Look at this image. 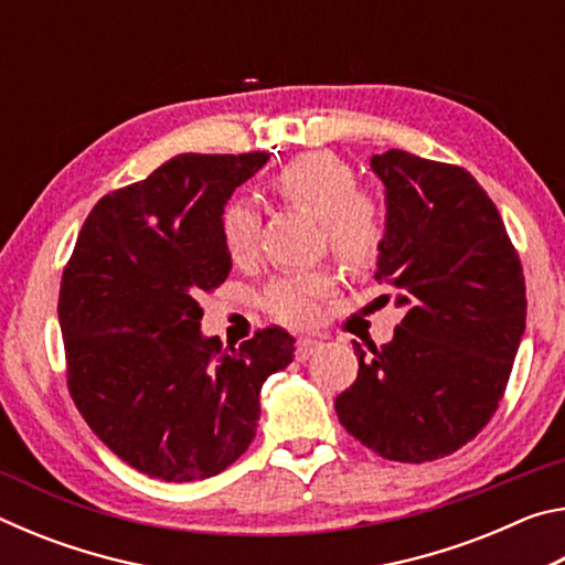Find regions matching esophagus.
I'll return each mask as SVG.
<instances>
[{
    "label": "esophagus",
    "instance_id": "1",
    "mask_svg": "<svg viewBox=\"0 0 565 565\" xmlns=\"http://www.w3.org/2000/svg\"><path fill=\"white\" fill-rule=\"evenodd\" d=\"M317 349H321V341H317V339H301L299 343H296V359L306 361Z\"/></svg>",
    "mask_w": 565,
    "mask_h": 565
}]
</instances>
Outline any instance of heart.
Here are the masks:
<instances>
[{"instance_id": "1", "label": "heart", "mask_w": 565, "mask_h": 565, "mask_svg": "<svg viewBox=\"0 0 565 565\" xmlns=\"http://www.w3.org/2000/svg\"><path fill=\"white\" fill-rule=\"evenodd\" d=\"M271 191L281 202L319 216V238L349 269H366L384 244V209L374 196L356 189V174L331 151L294 157L271 177ZM226 254L248 264L259 252L262 218L246 199H232L218 216ZM337 274L329 266L276 276L264 289V309L286 327H311L321 301L337 291Z\"/></svg>"}]
</instances>
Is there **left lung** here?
<instances>
[{"label":"left lung","mask_w":565,"mask_h":565,"mask_svg":"<svg viewBox=\"0 0 565 565\" xmlns=\"http://www.w3.org/2000/svg\"><path fill=\"white\" fill-rule=\"evenodd\" d=\"M386 186L374 279L406 317L394 339L359 351L337 396L341 426L398 463L451 456L483 431L509 386L525 329V279L499 209L463 167L401 149L371 157Z\"/></svg>","instance_id":"obj_1"}]
</instances>
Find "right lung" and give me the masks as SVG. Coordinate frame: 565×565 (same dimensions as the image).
Instances as JSON below:
<instances>
[{
	"mask_svg": "<svg viewBox=\"0 0 565 565\" xmlns=\"http://www.w3.org/2000/svg\"><path fill=\"white\" fill-rule=\"evenodd\" d=\"M269 154H179L102 196L60 286L66 388L124 463L171 483L222 473L256 436L264 381L294 359L281 327L202 339L199 296L232 271L218 216Z\"/></svg>",
	"mask_w": 565,
	"mask_h": 565,
	"instance_id": "1",
	"label": "right lung"
}]
</instances>
